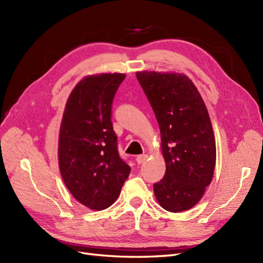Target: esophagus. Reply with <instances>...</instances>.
<instances>
[{"mask_svg":"<svg viewBox=\"0 0 263 263\" xmlns=\"http://www.w3.org/2000/svg\"><path fill=\"white\" fill-rule=\"evenodd\" d=\"M147 158H148L147 155H139L136 157V161L138 164H141L142 162H145L147 160Z\"/></svg>","mask_w":263,"mask_h":263,"instance_id":"obj_1","label":"esophagus"}]
</instances>
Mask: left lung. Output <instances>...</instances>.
Wrapping results in <instances>:
<instances>
[{"mask_svg":"<svg viewBox=\"0 0 263 263\" xmlns=\"http://www.w3.org/2000/svg\"><path fill=\"white\" fill-rule=\"evenodd\" d=\"M161 134L164 178L154 184L162 209L172 213L195 206L213 179L216 144L211 118L191 79L178 72L138 71Z\"/></svg>","mask_w":263,"mask_h":263,"instance_id":"obj_1","label":"left lung"}]
</instances>
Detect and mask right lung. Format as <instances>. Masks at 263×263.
Returning <instances> with one entry per match:
<instances>
[{
  "label": "right lung",
  "instance_id": "add662e5",
  "mask_svg": "<svg viewBox=\"0 0 263 263\" xmlns=\"http://www.w3.org/2000/svg\"><path fill=\"white\" fill-rule=\"evenodd\" d=\"M125 77L116 72L84 77L71 91L63 110L59 170L69 192L93 211L109 208L130 173L118 155L110 121L114 95Z\"/></svg>",
  "mask_w": 263,
  "mask_h": 263
}]
</instances>
